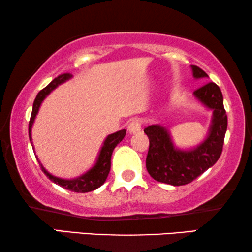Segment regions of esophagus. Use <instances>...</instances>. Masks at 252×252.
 I'll list each match as a JSON object with an SVG mask.
<instances>
[{"label": "esophagus", "mask_w": 252, "mask_h": 252, "mask_svg": "<svg viewBox=\"0 0 252 252\" xmlns=\"http://www.w3.org/2000/svg\"><path fill=\"white\" fill-rule=\"evenodd\" d=\"M127 130H128L129 134H135L141 130V123L140 120H132L129 123L128 127H127Z\"/></svg>", "instance_id": "esophagus-1"}]
</instances>
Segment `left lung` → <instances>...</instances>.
<instances>
[{
  "label": "left lung",
  "mask_w": 252,
  "mask_h": 252,
  "mask_svg": "<svg viewBox=\"0 0 252 252\" xmlns=\"http://www.w3.org/2000/svg\"><path fill=\"white\" fill-rule=\"evenodd\" d=\"M190 67L195 79L209 78L198 66ZM194 97L212 111L208 135L197 146L188 149L177 147L167 127L159 124L144 128L149 137L146 166L156 181L172 186L187 185L213 166L221 155L227 130L222 93L215 82H209L194 92Z\"/></svg>",
  "instance_id": "obj_1"
}]
</instances>
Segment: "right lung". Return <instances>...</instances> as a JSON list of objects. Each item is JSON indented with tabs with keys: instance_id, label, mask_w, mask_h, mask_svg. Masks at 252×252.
Returning a JSON list of instances; mask_svg holds the SVG:
<instances>
[{
	"instance_id": "add662e5",
	"label": "right lung",
	"mask_w": 252,
	"mask_h": 252,
	"mask_svg": "<svg viewBox=\"0 0 252 252\" xmlns=\"http://www.w3.org/2000/svg\"><path fill=\"white\" fill-rule=\"evenodd\" d=\"M72 78L71 74L65 73V74H61L58 75L57 78H55L53 81L50 82L49 85L47 86L46 88H43L42 91L39 92V94L36 95L35 99H34L33 103V109H32V115H31V119H30V124H29V136H30V141L31 144L33 147V142H32V127L34 124V120L36 118L37 112H39V109L42 102L44 101V98L47 97L48 95L50 94L54 89H56L58 86L64 84L67 80H70ZM126 135V129H122L118 130V132L110 134L105 137V140L103 141V144L99 149L98 156L96 158L95 164L89 168L88 171H86L84 174L79 175L77 178H72V179H63V178H58L55 177L51 173H49L46 168L43 167V165L41 164V161L39 160V158L36 156V159L39 161L41 168H42L43 173L49 178V180H51L55 184L61 186L65 189H68L71 191H75V192H89L95 190L101 187V186L104 184L106 178H108L109 172H110V167H111V155L112 151L115 148L117 147L120 141H123L124 137ZM34 150V147H33Z\"/></svg>"
}]
</instances>
